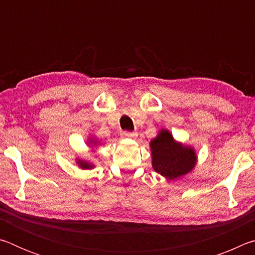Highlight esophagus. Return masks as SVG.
<instances>
[{
	"label": "esophagus",
	"instance_id": "obj_1",
	"mask_svg": "<svg viewBox=\"0 0 255 255\" xmlns=\"http://www.w3.org/2000/svg\"><path fill=\"white\" fill-rule=\"evenodd\" d=\"M123 136L126 138H130V139H136L137 138V132H129V131H124Z\"/></svg>",
	"mask_w": 255,
	"mask_h": 255
}]
</instances>
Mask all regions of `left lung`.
I'll return each mask as SVG.
<instances>
[{
    "mask_svg": "<svg viewBox=\"0 0 255 255\" xmlns=\"http://www.w3.org/2000/svg\"><path fill=\"white\" fill-rule=\"evenodd\" d=\"M149 148L154 171L166 180L179 179L197 165L196 149L176 140L165 128L159 129L156 137L149 141Z\"/></svg>",
    "mask_w": 255,
    "mask_h": 255,
    "instance_id": "8db88e82",
    "label": "left lung"
}]
</instances>
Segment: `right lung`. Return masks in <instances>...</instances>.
Returning <instances> with one entry per match:
<instances>
[{
	"label": "right lung",
	"mask_w": 255,
	"mask_h": 255,
	"mask_svg": "<svg viewBox=\"0 0 255 255\" xmlns=\"http://www.w3.org/2000/svg\"><path fill=\"white\" fill-rule=\"evenodd\" d=\"M86 145H88L91 149H94L100 145V141H99L94 136H90L88 139H86ZM75 163L77 164V166H79L81 170H92L94 169V166H96L93 162L88 161V159H84L80 156L75 157Z\"/></svg>",
	"instance_id": "right-lung-1"
}]
</instances>
